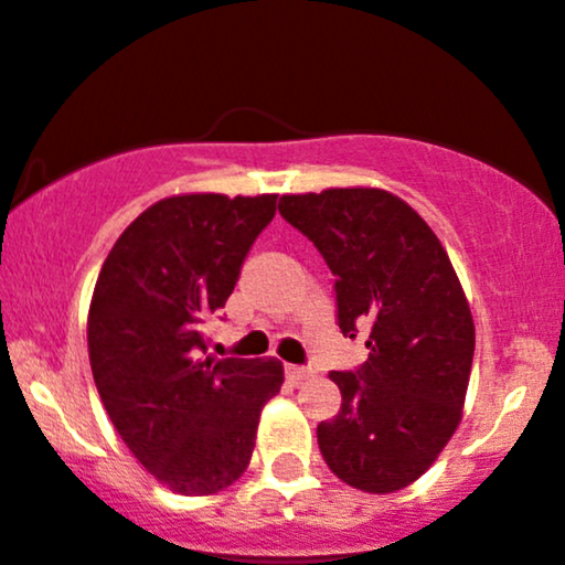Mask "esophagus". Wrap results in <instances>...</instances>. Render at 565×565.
Listing matches in <instances>:
<instances>
[{"label": "esophagus", "instance_id": "obj_1", "mask_svg": "<svg viewBox=\"0 0 565 565\" xmlns=\"http://www.w3.org/2000/svg\"><path fill=\"white\" fill-rule=\"evenodd\" d=\"M310 377V372L308 369H302V366H287V380L291 382V385H300L302 380H308Z\"/></svg>", "mask_w": 565, "mask_h": 565}]
</instances>
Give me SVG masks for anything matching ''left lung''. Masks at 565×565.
<instances>
[{
    "instance_id": "1",
    "label": "left lung",
    "mask_w": 565,
    "mask_h": 565,
    "mask_svg": "<svg viewBox=\"0 0 565 565\" xmlns=\"http://www.w3.org/2000/svg\"><path fill=\"white\" fill-rule=\"evenodd\" d=\"M337 276V323L369 327L366 364L332 372L342 393L319 425L323 462L369 494H393L430 468L459 427L476 323L454 265L404 199L382 188H327L278 201Z\"/></svg>"
}]
</instances>
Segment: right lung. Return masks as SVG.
Returning <instances> with one entry per match:
<instances>
[{
  "label": "right lung",
  "mask_w": 565,
  "mask_h": 565,
  "mask_svg": "<svg viewBox=\"0 0 565 565\" xmlns=\"http://www.w3.org/2000/svg\"><path fill=\"white\" fill-rule=\"evenodd\" d=\"M276 215V193L161 199L116 238L87 316L89 366L127 449L174 494L210 497L244 476L276 359L204 353V323Z\"/></svg>",
  "instance_id": "obj_1"
}]
</instances>
